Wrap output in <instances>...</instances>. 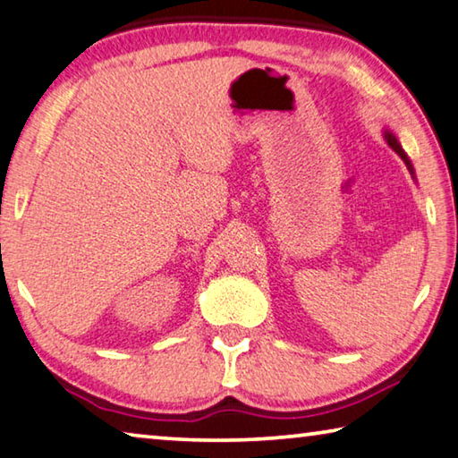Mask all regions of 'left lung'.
I'll list each match as a JSON object with an SVG mask.
<instances>
[{
  "label": "left lung",
  "mask_w": 458,
  "mask_h": 458,
  "mask_svg": "<svg viewBox=\"0 0 458 458\" xmlns=\"http://www.w3.org/2000/svg\"><path fill=\"white\" fill-rule=\"evenodd\" d=\"M386 140H387V144H389V147H391V148H394V150L397 152V155L403 158V163H405V165H408V169H410V173H411V175H413V166H411V163H410V158H408V155H405V152H403V148H402V147H399L397 138H395L394 134H391V132H389V130H387V132H386Z\"/></svg>",
  "instance_id": "left-lung-1"
}]
</instances>
